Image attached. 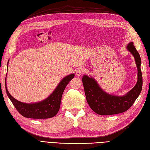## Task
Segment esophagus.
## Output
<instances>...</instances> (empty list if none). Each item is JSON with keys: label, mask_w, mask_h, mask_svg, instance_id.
Listing matches in <instances>:
<instances>
[{"label": "esophagus", "mask_w": 150, "mask_h": 150, "mask_svg": "<svg viewBox=\"0 0 150 150\" xmlns=\"http://www.w3.org/2000/svg\"><path fill=\"white\" fill-rule=\"evenodd\" d=\"M84 70L83 69V68H79V69H77L76 71V74L77 76H81L84 73Z\"/></svg>", "instance_id": "esophagus-1"}]
</instances>
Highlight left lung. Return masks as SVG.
Listing matches in <instances>:
<instances>
[{
    "mask_svg": "<svg viewBox=\"0 0 150 150\" xmlns=\"http://www.w3.org/2000/svg\"><path fill=\"white\" fill-rule=\"evenodd\" d=\"M127 49L133 54L138 68V81L134 87L123 96L107 94L101 89L93 78L84 75L83 83L86 100L93 111L100 115H112L126 111L139 96L143 86L141 71V57L133 42H129Z\"/></svg>",
    "mask_w": 150,
    "mask_h": 150,
    "instance_id": "1",
    "label": "left lung"
}]
</instances>
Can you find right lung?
Instances as JSON below:
<instances>
[{
  "label": "right lung",
  "mask_w": 150,
  "mask_h": 150,
  "mask_svg": "<svg viewBox=\"0 0 150 150\" xmlns=\"http://www.w3.org/2000/svg\"><path fill=\"white\" fill-rule=\"evenodd\" d=\"M74 76V74H72L65 77L58 84L54 92L47 99L39 103L26 104L13 98L8 91L6 86V90L8 97L11 99L17 111L22 116L33 119L50 118L56 116L59 110L63 92L66 86L69 84L72 79H73Z\"/></svg>",
  "instance_id": "1"
}]
</instances>
